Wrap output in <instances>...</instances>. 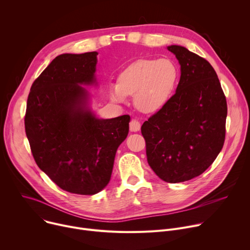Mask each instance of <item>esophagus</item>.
I'll list each match as a JSON object with an SVG mask.
<instances>
[{"instance_id": "obj_1", "label": "esophagus", "mask_w": 250, "mask_h": 250, "mask_svg": "<svg viewBox=\"0 0 250 250\" xmlns=\"http://www.w3.org/2000/svg\"><path fill=\"white\" fill-rule=\"evenodd\" d=\"M130 131H138L140 129V123L136 119H132L129 123Z\"/></svg>"}]
</instances>
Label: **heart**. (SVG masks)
Listing matches in <instances>:
<instances>
[{
  "label": "heart",
  "mask_w": 250,
  "mask_h": 250,
  "mask_svg": "<svg viewBox=\"0 0 250 250\" xmlns=\"http://www.w3.org/2000/svg\"><path fill=\"white\" fill-rule=\"evenodd\" d=\"M178 78V70L167 58L139 59L120 74L118 83L111 84L109 94L116 103L133 95L136 108L144 113L159 110L170 98Z\"/></svg>",
  "instance_id": "b5f03b06"
}]
</instances>
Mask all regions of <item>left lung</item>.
<instances>
[{
    "instance_id": "8db88e82",
    "label": "left lung",
    "mask_w": 250,
    "mask_h": 250,
    "mask_svg": "<svg viewBox=\"0 0 250 250\" xmlns=\"http://www.w3.org/2000/svg\"><path fill=\"white\" fill-rule=\"evenodd\" d=\"M167 49L181 65L176 93L146 121L147 162L165 182L179 183L204 173L221 152L228 105L215 69L179 45Z\"/></svg>"
}]
</instances>
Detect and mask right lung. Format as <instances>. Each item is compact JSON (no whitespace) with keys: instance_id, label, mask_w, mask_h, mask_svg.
Listing matches in <instances>:
<instances>
[{"instance_id":"add662e5","label":"right lung","mask_w":250,"mask_h":250,"mask_svg":"<svg viewBox=\"0 0 250 250\" xmlns=\"http://www.w3.org/2000/svg\"><path fill=\"white\" fill-rule=\"evenodd\" d=\"M96 51L61 54L34 80L27 98L25 133L38 166L69 193L94 195L111 180L130 117L98 119L87 108L96 82Z\"/></svg>"}]
</instances>
